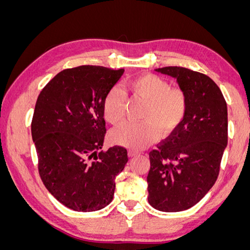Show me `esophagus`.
Instances as JSON below:
<instances>
[{
	"mask_svg": "<svg viewBox=\"0 0 250 250\" xmlns=\"http://www.w3.org/2000/svg\"><path fill=\"white\" fill-rule=\"evenodd\" d=\"M138 151H135V150H128V156L129 157H134V156H136L138 155Z\"/></svg>",
	"mask_w": 250,
	"mask_h": 250,
	"instance_id": "obj_1",
	"label": "esophagus"
}]
</instances>
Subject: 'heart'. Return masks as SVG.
Listing matches in <instances>:
<instances>
[{"label": "heart", "mask_w": 250, "mask_h": 250, "mask_svg": "<svg viewBox=\"0 0 250 250\" xmlns=\"http://www.w3.org/2000/svg\"><path fill=\"white\" fill-rule=\"evenodd\" d=\"M134 100L146 102L139 124H125L112 133V141L127 148L140 149L158 139L166 138L182 124L189 108L187 93L181 87L170 86L168 81L153 74L133 77L125 84ZM126 95L117 86L105 94L102 110L105 121L117 126L125 119Z\"/></svg>", "instance_id": "b5f03b06"}]
</instances>
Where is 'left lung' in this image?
I'll return each instance as SVG.
<instances>
[{
  "label": "left lung",
  "instance_id": "1",
  "mask_svg": "<svg viewBox=\"0 0 250 250\" xmlns=\"http://www.w3.org/2000/svg\"><path fill=\"white\" fill-rule=\"evenodd\" d=\"M158 73L176 78L189 108L182 124L149 152L148 201L162 211H182L203 199L216 182L228 145V108L207 75L183 67Z\"/></svg>",
  "mask_w": 250,
  "mask_h": 250
}]
</instances>
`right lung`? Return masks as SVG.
Here are the masks:
<instances>
[{"label": "right lung", "instance_id": "add662e5", "mask_svg": "<svg viewBox=\"0 0 250 250\" xmlns=\"http://www.w3.org/2000/svg\"><path fill=\"white\" fill-rule=\"evenodd\" d=\"M124 69L85 64L56 75L41 91L32 119L39 174L49 192L76 211L111 203L115 179L127 150H101L105 135L104 99Z\"/></svg>", "mask_w": 250, "mask_h": 250}]
</instances>
